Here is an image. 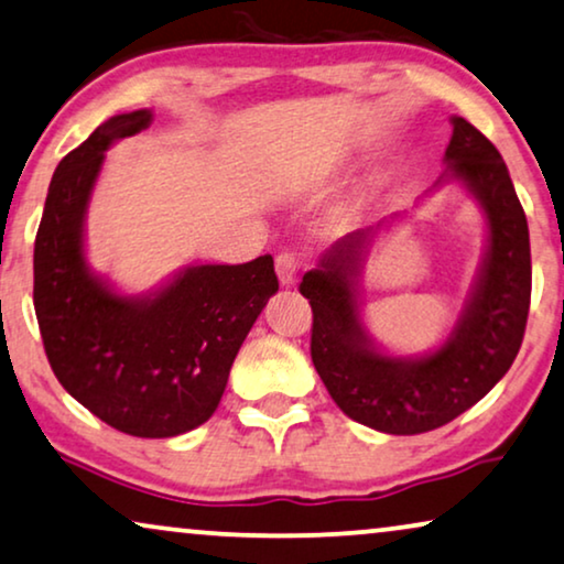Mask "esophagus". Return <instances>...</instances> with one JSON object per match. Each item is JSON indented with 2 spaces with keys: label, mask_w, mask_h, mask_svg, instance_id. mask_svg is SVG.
I'll list each match as a JSON object with an SVG mask.
<instances>
[{
  "label": "esophagus",
  "mask_w": 564,
  "mask_h": 564,
  "mask_svg": "<svg viewBox=\"0 0 564 564\" xmlns=\"http://www.w3.org/2000/svg\"><path fill=\"white\" fill-rule=\"evenodd\" d=\"M274 269H276V276H280V284L290 288V284H295L300 274V259L292 251H282L280 257L274 259Z\"/></svg>",
  "instance_id": "34e87169"
}]
</instances>
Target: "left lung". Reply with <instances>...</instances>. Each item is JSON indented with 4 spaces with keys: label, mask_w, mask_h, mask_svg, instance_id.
<instances>
[{
    "label": "left lung",
    "mask_w": 564,
    "mask_h": 564,
    "mask_svg": "<svg viewBox=\"0 0 564 564\" xmlns=\"http://www.w3.org/2000/svg\"><path fill=\"white\" fill-rule=\"evenodd\" d=\"M446 172L482 207L488 246L473 292L452 334L421 357H392L367 334L359 313V276L382 228L338 238L300 282L313 307L311 357L334 403L382 434H426L457 419L496 388L521 349L531 303V249L523 207L496 145L465 118H452Z\"/></svg>",
    "instance_id": "8db88e82"
}]
</instances>
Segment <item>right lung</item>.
<instances>
[{
    "instance_id": "obj_1",
    "label": "right lung",
    "mask_w": 564,
    "mask_h": 564,
    "mask_svg": "<svg viewBox=\"0 0 564 564\" xmlns=\"http://www.w3.org/2000/svg\"><path fill=\"white\" fill-rule=\"evenodd\" d=\"M151 120V110L115 115L61 159L35 236L33 303L68 395L122 434L169 438L215 413L280 282L269 253L246 264H189L149 295H120L91 272L84 220L105 151Z\"/></svg>"
}]
</instances>
